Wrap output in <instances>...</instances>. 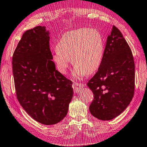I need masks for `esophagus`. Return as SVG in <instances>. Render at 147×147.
Masks as SVG:
<instances>
[{"label":"esophagus","instance_id":"obj_1","mask_svg":"<svg viewBox=\"0 0 147 147\" xmlns=\"http://www.w3.org/2000/svg\"><path fill=\"white\" fill-rule=\"evenodd\" d=\"M84 87V84L82 83H78V82H74L73 84V88L74 89V92H78L80 90L81 88Z\"/></svg>","mask_w":147,"mask_h":147}]
</instances>
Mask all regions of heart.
<instances>
[{
	"mask_svg": "<svg viewBox=\"0 0 147 147\" xmlns=\"http://www.w3.org/2000/svg\"><path fill=\"white\" fill-rule=\"evenodd\" d=\"M53 61L61 73L65 74L72 60L76 66L73 75L81 78L96 71L102 62L105 45L96 29L81 28L64 33L56 46Z\"/></svg>",
	"mask_w": 147,
	"mask_h": 147,
	"instance_id": "1",
	"label": "heart"
}]
</instances>
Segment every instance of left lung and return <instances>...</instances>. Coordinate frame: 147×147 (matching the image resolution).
<instances>
[{"label": "left lung", "mask_w": 147, "mask_h": 147, "mask_svg": "<svg viewBox=\"0 0 147 147\" xmlns=\"http://www.w3.org/2000/svg\"><path fill=\"white\" fill-rule=\"evenodd\" d=\"M87 86L94 94L90 113L101 120H111L119 116L132 100L134 58L129 44L115 26L107 37L101 64Z\"/></svg>", "instance_id": "8db88e82"}]
</instances>
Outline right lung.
Returning a JSON list of instances; mask_svg holds the SVG:
<instances>
[{"label": "right lung", "mask_w": 147, "mask_h": 147, "mask_svg": "<svg viewBox=\"0 0 147 147\" xmlns=\"http://www.w3.org/2000/svg\"><path fill=\"white\" fill-rule=\"evenodd\" d=\"M44 26L26 31L12 58L17 99L32 118L55 125L65 118L73 95L72 81L56 70Z\"/></svg>", "instance_id": "right-lung-1"}]
</instances>
